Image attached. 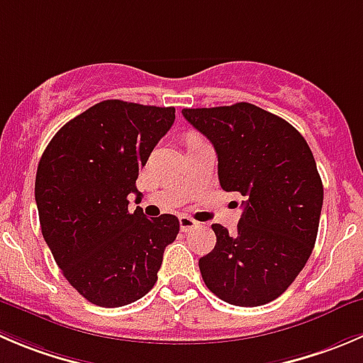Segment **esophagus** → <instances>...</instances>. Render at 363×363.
<instances>
[{"instance_id": "34e87169", "label": "esophagus", "mask_w": 363, "mask_h": 363, "mask_svg": "<svg viewBox=\"0 0 363 363\" xmlns=\"http://www.w3.org/2000/svg\"><path fill=\"white\" fill-rule=\"evenodd\" d=\"M179 225H181V230L182 232H189V230H191V228L199 227L200 223L196 220H193L191 216H184V214H182V216L179 218Z\"/></svg>"}]
</instances>
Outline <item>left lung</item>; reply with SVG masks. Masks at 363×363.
I'll return each mask as SVG.
<instances>
[{
    "label": "left lung",
    "instance_id": "left-lung-1",
    "mask_svg": "<svg viewBox=\"0 0 363 363\" xmlns=\"http://www.w3.org/2000/svg\"><path fill=\"white\" fill-rule=\"evenodd\" d=\"M218 156L225 191L241 193L238 232L213 225L216 246L199 260L207 289L238 307L277 300L315 245L323 182L303 136L284 118L250 103L184 108Z\"/></svg>",
    "mask_w": 363,
    "mask_h": 363
}]
</instances>
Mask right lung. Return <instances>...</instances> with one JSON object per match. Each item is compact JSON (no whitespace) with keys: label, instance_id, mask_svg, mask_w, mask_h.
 <instances>
[{"label":"right lung","instance_id":"1","mask_svg":"<svg viewBox=\"0 0 363 363\" xmlns=\"http://www.w3.org/2000/svg\"><path fill=\"white\" fill-rule=\"evenodd\" d=\"M175 121V108L110 99L67 122L38 161L42 235L67 282L90 303L124 307L157 280L179 234L174 214L129 211L140 168Z\"/></svg>","mask_w":363,"mask_h":363}]
</instances>
